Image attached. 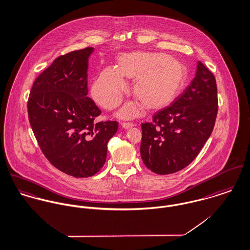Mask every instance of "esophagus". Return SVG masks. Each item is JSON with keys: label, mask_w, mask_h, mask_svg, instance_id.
Wrapping results in <instances>:
<instances>
[{"label": "esophagus", "mask_w": 250, "mask_h": 250, "mask_svg": "<svg viewBox=\"0 0 250 250\" xmlns=\"http://www.w3.org/2000/svg\"><path fill=\"white\" fill-rule=\"evenodd\" d=\"M133 126V124H130V123H123L122 124V127L124 128V129H129V128H131Z\"/></svg>", "instance_id": "1"}]
</instances>
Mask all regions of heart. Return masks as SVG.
Wrapping results in <instances>:
<instances>
[{
    "label": "heart",
    "instance_id": "b5f03b06",
    "mask_svg": "<svg viewBox=\"0 0 250 250\" xmlns=\"http://www.w3.org/2000/svg\"><path fill=\"white\" fill-rule=\"evenodd\" d=\"M124 78L134 80L132 93L141 104H126L119 116L132 118L141 110V104L150 111L170 105L184 91L189 74L183 62L166 54L125 53L118 57L116 68H104L95 80L92 96L96 103L106 109L116 107L127 90Z\"/></svg>",
    "mask_w": 250,
    "mask_h": 250
}]
</instances>
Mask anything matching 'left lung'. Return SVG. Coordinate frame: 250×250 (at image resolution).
I'll return each instance as SVG.
<instances>
[{
  "label": "left lung",
  "mask_w": 250,
  "mask_h": 250,
  "mask_svg": "<svg viewBox=\"0 0 250 250\" xmlns=\"http://www.w3.org/2000/svg\"><path fill=\"white\" fill-rule=\"evenodd\" d=\"M217 83L213 74L197 62L193 82L152 123L142 125L141 157L157 174L188 166L209 139L217 118Z\"/></svg>",
  "instance_id": "left-lung-1"
}]
</instances>
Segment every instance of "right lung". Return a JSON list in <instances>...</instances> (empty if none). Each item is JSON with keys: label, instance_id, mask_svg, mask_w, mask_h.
I'll return each mask as SVG.
<instances>
[{"label": "right lung", "instance_id": "add662e5", "mask_svg": "<svg viewBox=\"0 0 250 250\" xmlns=\"http://www.w3.org/2000/svg\"><path fill=\"white\" fill-rule=\"evenodd\" d=\"M94 48L59 56L32 84L28 120L47 159L66 174L89 177L105 163L107 143L117 122L94 120L101 114L87 97L89 58Z\"/></svg>", "mask_w": 250, "mask_h": 250}]
</instances>
